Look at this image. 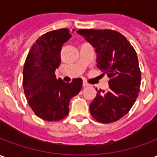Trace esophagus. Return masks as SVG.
<instances>
[{"mask_svg":"<svg viewBox=\"0 0 157 157\" xmlns=\"http://www.w3.org/2000/svg\"><path fill=\"white\" fill-rule=\"evenodd\" d=\"M82 85H83V86H88L89 84L86 82H83V84H82Z\"/></svg>","mask_w":157,"mask_h":157,"instance_id":"34e87169","label":"esophagus"}]
</instances>
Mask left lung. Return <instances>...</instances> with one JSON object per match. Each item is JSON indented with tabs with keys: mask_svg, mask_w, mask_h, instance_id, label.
Here are the masks:
<instances>
[{
	"mask_svg": "<svg viewBox=\"0 0 157 157\" xmlns=\"http://www.w3.org/2000/svg\"><path fill=\"white\" fill-rule=\"evenodd\" d=\"M77 33L96 48L98 67L109 78V90L98 91L90 113L102 124L117 121L128 113L140 92L141 72L136 52L114 30L80 29Z\"/></svg>",
	"mask_w": 157,
	"mask_h": 157,
	"instance_id": "left-lung-1",
	"label": "left lung"
}]
</instances>
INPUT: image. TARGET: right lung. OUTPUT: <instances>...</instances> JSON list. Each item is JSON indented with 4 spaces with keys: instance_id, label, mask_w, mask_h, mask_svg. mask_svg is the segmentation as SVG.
<instances>
[{
    "instance_id": "add662e5",
    "label": "right lung",
    "mask_w": 157,
    "mask_h": 157,
    "mask_svg": "<svg viewBox=\"0 0 157 157\" xmlns=\"http://www.w3.org/2000/svg\"><path fill=\"white\" fill-rule=\"evenodd\" d=\"M71 38L68 29L49 31L36 40L26 58L22 76L25 97L33 113L46 121L65 118L71 99L82 90V78L65 83L55 75L62 46Z\"/></svg>"
}]
</instances>
